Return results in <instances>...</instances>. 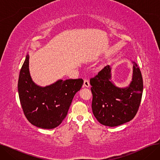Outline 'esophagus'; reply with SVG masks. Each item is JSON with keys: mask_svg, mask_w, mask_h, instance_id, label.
<instances>
[{"mask_svg": "<svg viewBox=\"0 0 160 160\" xmlns=\"http://www.w3.org/2000/svg\"><path fill=\"white\" fill-rule=\"evenodd\" d=\"M90 86V83L88 80L85 79L84 81H83V87H86V88H89Z\"/></svg>", "mask_w": 160, "mask_h": 160, "instance_id": "1", "label": "esophagus"}]
</instances>
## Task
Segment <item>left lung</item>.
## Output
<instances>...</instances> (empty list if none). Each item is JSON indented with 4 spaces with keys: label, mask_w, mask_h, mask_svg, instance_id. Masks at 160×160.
<instances>
[{
    "label": "left lung",
    "mask_w": 160,
    "mask_h": 160,
    "mask_svg": "<svg viewBox=\"0 0 160 160\" xmlns=\"http://www.w3.org/2000/svg\"><path fill=\"white\" fill-rule=\"evenodd\" d=\"M112 67L106 65L90 79L93 94L92 110L97 121L114 127L130 121L139 109L143 89L142 75L137 64L133 67L132 81L125 88L112 81Z\"/></svg>",
    "instance_id": "obj_1"
}]
</instances>
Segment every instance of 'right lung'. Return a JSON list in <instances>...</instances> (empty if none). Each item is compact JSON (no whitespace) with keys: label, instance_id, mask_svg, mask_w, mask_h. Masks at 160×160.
I'll return each instance as SVG.
<instances>
[{"label":"right lung","instance_id":"right-lung-1","mask_svg":"<svg viewBox=\"0 0 160 160\" xmlns=\"http://www.w3.org/2000/svg\"><path fill=\"white\" fill-rule=\"evenodd\" d=\"M29 54L26 56L18 80L21 104L28 121L36 127L52 129L67 116L74 95L82 88V78L58 80L45 87L32 80L29 71Z\"/></svg>","mask_w":160,"mask_h":160}]
</instances>
